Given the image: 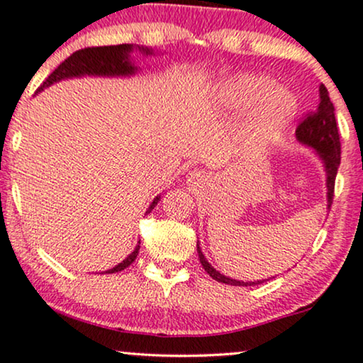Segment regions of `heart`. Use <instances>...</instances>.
<instances>
[{"instance_id": "heart-1", "label": "heart", "mask_w": 363, "mask_h": 363, "mask_svg": "<svg viewBox=\"0 0 363 363\" xmlns=\"http://www.w3.org/2000/svg\"><path fill=\"white\" fill-rule=\"evenodd\" d=\"M228 97L241 107L259 102L258 125L264 135L281 134L296 113V100L288 91L274 89V82L263 75H241L229 84Z\"/></svg>"}]
</instances>
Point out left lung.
Listing matches in <instances>:
<instances>
[{"mask_svg": "<svg viewBox=\"0 0 363 363\" xmlns=\"http://www.w3.org/2000/svg\"><path fill=\"white\" fill-rule=\"evenodd\" d=\"M296 139L303 144L313 147L320 157L323 159L325 169H327V189H328V208H332L333 192H335V177H337L338 166H340V135H338L337 121H335V107L332 100L328 97V90L323 84L320 85V104L318 108L313 112L306 113V117L298 123L296 127ZM197 255L203 268L209 273V277L219 283L233 284V286H251L261 281H238L224 277L206 261L203 251L197 245Z\"/></svg>", "mask_w": 363, "mask_h": 363, "instance_id": "obj_1", "label": "left lung"}]
</instances>
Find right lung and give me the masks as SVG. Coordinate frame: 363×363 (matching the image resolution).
Listing matches in <instances>:
<instances>
[{
    "label": "right lung",
    "instance_id": "add662e5",
    "mask_svg": "<svg viewBox=\"0 0 363 363\" xmlns=\"http://www.w3.org/2000/svg\"><path fill=\"white\" fill-rule=\"evenodd\" d=\"M132 45L122 43V45H112V47H89L82 48L79 52L72 53L65 62H62L60 65L55 68V70L50 73L48 79L41 84L38 89H36V94L45 89V86H50L55 82L68 79V77H80V75H130V73L135 72L134 65L128 62V53L132 52ZM144 50V48H142ZM145 53H150L149 50H144ZM160 197L157 196L152 201V204L149 206L150 213L155 208V204L159 203ZM140 245V241H139ZM139 245L130 255L127 256L122 263H118L116 268L108 269L105 273H116L125 269L127 266L134 263L137 255H139Z\"/></svg>",
    "mask_w": 363,
    "mask_h": 363
}]
</instances>
